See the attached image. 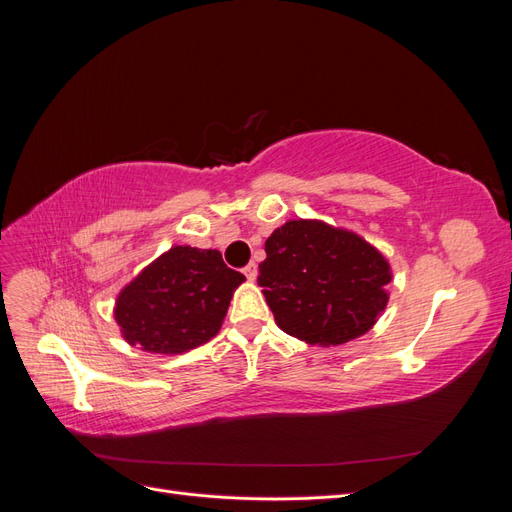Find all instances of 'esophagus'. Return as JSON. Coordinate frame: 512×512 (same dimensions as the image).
I'll list each match as a JSON object with an SVG mask.
<instances>
[{"label": "esophagus", "mask_w": 512, "mask_h": 512, "mask_svg": "<svg viewBox=\"0 0 512 512\" xmlns=\"http://www.w3.org/2000/svg\"><path fill=\"white\" fill-rule=\"evenodd\" d=\"M243 273H245L247 280L254 282V280H256V275H258V267H256V262H250V265H247V267L243 269Z\"/></svg>", "instance_id": "34e87169"}]
</instances>
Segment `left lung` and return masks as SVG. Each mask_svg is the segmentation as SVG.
<instances>
[{"instance_id":"left-lung-1","label":"left lung","mask_w":512,"mask_h":512,"mask_svg":"<svg viewBox=\"0 0 512 512\" xmlns=\"http://www.w3.org/2000/svg\"><path fill=\"white\" fill-rule=\"evenodd\" d=\"M258 286L277 327L312 346L365 335L389 303L391 265L356 232L290 220L265 243Z\"/></svg>"}]
</instances>
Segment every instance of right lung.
Returning <instances> with one entry per match:
<instances>
[{
  "label": "right lung",
  "mask_w": 512,
  "mask_h": 512,
  "mask_svg": "<svg viewBox=\"0 0 512 512\" xmlns=\"http://www.w3.org/2000/svg\"><path fill=\"white\" fill-rule=\"evenodd\" d=\"M245 282L218 250L175 245L119 292L115 320L130 346L181 354L218 335L232 292Z\"/></svg>",
  "instance_id": "1"
}]
</instances>
